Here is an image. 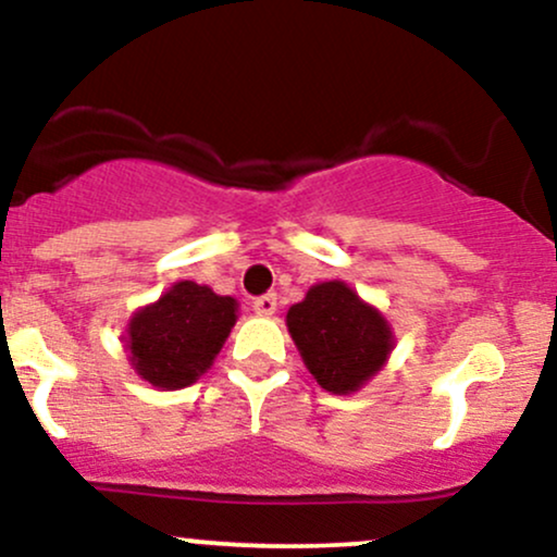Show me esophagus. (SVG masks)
<instances>
[{
  "label": "esophagus",
  "instance_id": "34e87169",
  "mask_svg": "<svg viewBox=\"0 0 557 557\" xmlns=\"http://www.w3.org/2000/svg\"><path fill=\"white\" fill-rule=\"evenodd\" d=\"M253 311L264 317L274 314V311H277V296H274V293H264V296L253 298Z\"/></svg>",
  "mask_w": 557,
  "mask_h": 557
}]
</instances>
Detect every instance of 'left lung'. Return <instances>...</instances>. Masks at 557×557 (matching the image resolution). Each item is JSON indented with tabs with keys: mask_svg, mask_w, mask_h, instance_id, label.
<instances>
[{
	"mask_svg": "<svg viewBox=\"0 0 557 557\" xmlns=\"http://www.w3.org/2000/svg\"><path fill=\"white\" fill-rule=\"evenodd\" d=\"M287 330L319 385L341 395L380 372L393 348V332L380 311L337 280L314 285L290 306Z\"/></svg>",
	"mask_w": 557,
	"mask_h": 557,
	"instance_id": "1",
	"label": "left lung"
}]
</instances>
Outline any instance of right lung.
<instances>
[{
	"mask_svg": "<svg viewBox=\"0 0 557 557\" xmlns=\"http://www.w3.org/2000/svg\"><path fill=\"white\" fill-rule=\"evenodd\" d=\"M235 304L196 283L172 285L127 327V350L136 372L154 387H188L212 367L235 324Z\"/></svg>",
	"mask_w": 557,
	"mask_h": 557,
	"instance_id": "1",
	"label": "right lung"
}]
</instances>
